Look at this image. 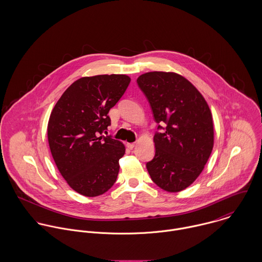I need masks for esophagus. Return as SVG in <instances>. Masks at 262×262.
<instances>
[{
	"instance_id": "34e87169",
	"label": "esophagus",
	"mask_w": 262,
	"mask_h": 262,
	"mask_svg": "<svg viewBox=\"0 0 262 262\" xmlns=\"http://www.w3.org/2000/svg\"><path fill=\"white\" fill-rule=\"evenodd\" d=\"M135 143H127V147L129 148V149H133L134 147H135Z\"/></svg>"
}]
</instances>
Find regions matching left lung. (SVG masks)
I'll return each instance as SVG.
<instances>
[{
    "mask_svg": "<svg viewBox=\"0 0 262 262\" xmlns=\"http://www.w3.org/2000/svg\"><path fill=\"white\" fill-rule=\"evenodd\" d=\"M137 83L156 123L165 124L153 138L155 155L146 163L151 180L169 192L190 186L203 171L214 146L211 110L195 86L176 73L151 72Z\"/></svg>",
    "mask_w": 262,
    "mask_h": 262,
    "instance_id": "8db88e82",
    "label": "left lung"
}]
</instances>
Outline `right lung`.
Returning <instances> with one entry per match:
<instances>
[{
	"mask_svg": "<svg viewBox=\"0 0 262 262\" xmlns=\"http://www.w3.org/2000/svg\"><path fill=\"white\" fill-rule=\"evenodd\" d=\"M130 80L126 75L80 77L50 114L47 136L52 157L69 186L82 195L103 194L117 180L125 146L103 132L111 125L108 113Z\"/></svg>",
	"mask_w": 262,
	"mask_h": 262,
	"instance_id": "1",
	"label": "right lung"
}]
</instances>
